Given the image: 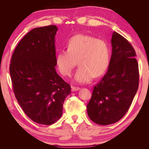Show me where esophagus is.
<instances>
[{
	"label": "esophagus",
	"instance_id": "1",
	"mask_svg": "<svg viewBox=\"0 0 149 149\" xmlns=\"http://www.w3.org/2000/svg\"><path fill=\"white\" fill-rule=\"evenodd\" d=\"M80 90V88L79 87H75V86H72V91H75Z\"/></svg>",
	"mask_w": 149,
	"mask_h": 149
}]
</instances>
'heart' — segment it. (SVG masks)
<instances>
[{
	"instance_id": "obj_1",
	"label": "heart",
	"mask_w": 149,
	"mask_h": 149,
	"mask_svg": "<svg viewBox=\"0 0 149 149\" xmlns=\"http://www.w3.org/2000/svg\"><path fill=\"white\" fill-rule=\"evenodd\" d=\"M109 48L105 40L86 34H77L69 39L67 50H61L56 58V65L64 76H70L78 63L75 81L86 83L100 77L108 67Z\"/></svg>"
}]
</instances>
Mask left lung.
Instances as JSON below:
<instances>
[{
  "mask_svg": "<svg viewBox=\"0 0 149 149\" xmlns=\"http://www.w3.org/2000/svg\"><path fill=\"white\" fill-rule=\"evenodd\" d=\"M112 54L107 72L94 86L87 105L90 118L106 125L119 121L130 107L139 84V69L136 52L131 44L113 32Z\"/></svg>",
  "mask_w": 149,
  "mask_h": 149,
  "instance_id": "obj_1",
  "label": "left lung"
}]
</instances>
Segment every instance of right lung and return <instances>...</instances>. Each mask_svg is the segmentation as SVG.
Here are the masks:
<instances>
[{"mask_svg":"<svg viewBox=\"0 0 149 149\" xmlns=\"http://www.w3.org/2000/svg\"><path fill=\"white\" fill-rule=\"evenodd\" d=\"M54 25L34 28L16 47L9 73L16 99L24 113L34 122L51 125L61 118L70 84L56 71Z\"/></svg>","mask_w":149,"mask_h":149,"instance_id":"1","label":"right lung"}]
</instances>
